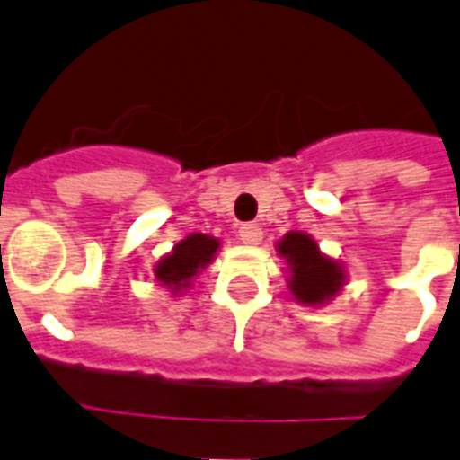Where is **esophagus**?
<instances>
[{
    "label": "esophagus",
    "mask_w": 460,
    "mask_h": 460,
    "mask_svg": "<svg viewBox=\"0 0 460 460\" xmlns=\"http://www.w3.org/2000/svg\"><path fill=\"white\" fill-rule=\"evenodd\" d=\"M238 236H241L245 245H257V243L262 241V229L257 224H243L241 229H238Z\"/></svg>",
    "instance_id": "obj_1"
}]
</instances>
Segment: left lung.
<instances>
[{
    "label": "left lung",
    "instance_id": "left-lung-1",
    "mask_svg": "<svg viewBox=\"0 0 460 460\" xmlns=\"http://www.w3.org/2000/svg\"><path fill=\"white\" fill-rule=\"evenodd\" d=\"M276 252L288 262L290 293L307 307H321L345 286L342 264L323 255L314 238L302 231H288L276 243Z\"/></svg>",
    "mask_w": 460,
    "mask_h": 460
}]
</instances>
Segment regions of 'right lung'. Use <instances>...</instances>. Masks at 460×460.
Masks as SVG:
<instances>
[{"label": "right lung", "instance_id": "add662e5", "mask_svg": "<svg viewBox=\"0 0 460 460\" xmlns=\"http://www.w3.org/2000/svg\"><path fill=\"white\" fill-rule=\"evenodd\" d=\"M219 250V241L205 234H191L184 241H179L172 248L170 255H165L155 264L153 274L155 281L163 283L165 288L177 295L191 286V279L200 274V269L215 260V252Z\"/></svg>", "mask_w": 460, "mask_h": 460}]
</instances>
